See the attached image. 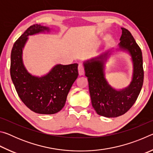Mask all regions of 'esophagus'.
<instances>
[{
  "mask_svg": "<svg viewBox=\"0 0 153 153\" xmlns=\"http://www.w3.org/2000/svg\"><path fill=\"white\" fill-rule=\"evenodd\" d=\"M78 73L79 76H82V75H84V66H83V65L82 64H79L78 65Z\"/></svg>",
  "mask_w": 153,
  "mask_h": 153,
  "instance_id": "34e87169",
  "label": "esophagus"
}]
</instances>
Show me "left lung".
Masks as SVG:
<instances>
[{
  "label": "left lung",
  "instance_id": "8db88e82",
  "mask_svg": "<svg viewBox=\"0 0 153 153\" xmlns=\"http://www.w3.org/2000/svg\"><path fill=\"white\" fill-rule=\"evenodd\" d=\"M121 30L122 34L119 46L121 50L129 52L134 64L132 81L128 88L116 90L107 83L105 77L104 65L108 53L84 63L92 107L97 114L106 117H117L125 114L135 103L143 85L141 49L129 31L123 27Z\"/></svg>",
  "mask_w": 153,
  "mask_h": 153
}]
</instances>
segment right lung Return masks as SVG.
<instances>
[{"instance_id": "add662e5", "label": "right lung", "mask_w": 153, "mask_h": 153, "mask_svg": "<svg viewBox=\"0 0 153 153\" xmlns=\"http://www.w3.org/2000/svg\"><path fill=\"white\" fill-rule=\"evenodd\" d=\"M48 30L40 25H31L15 41L11 54L10 74L17 94L27 108L39 114H55L60 111L78 76L77 63L56 65L41 77L33 76L25 69L22 61V48L27 36Z\"/></svg>"}]
</instances>
